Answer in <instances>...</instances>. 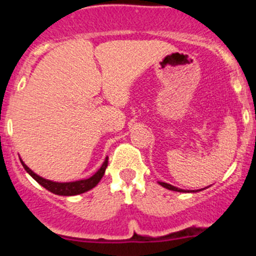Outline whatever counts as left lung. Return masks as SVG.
Returning a JSON list of instances; mask_svg holds the SVG:
<instances>
[{"label":"left lung","mask_w":256,"mask_h":256,"mask_svg":"<svg viewBox=\"0 0 256 256\" xmlns=\"http://www.w3.org/2000/svg\"><path fill=\"white\" fill-rule=\"evenodd\" d=\"M158 184H161L162 187H164V188H167V190H174V192H183V193H190V192H200V190H182V188H178V187H174V186H172V184H170V183H166V182H158ZM207 188V187H206ZM203 190H204V188H203Z\"/></svg>","instance_id":"obj_1"}]
</instances>
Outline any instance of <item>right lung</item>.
<instances>
[{"mask_svg":"<svg viewBox=\"0 0 256 256\" xmlns=\"http://www.w3.org/2000/svg\"><path fill=\"white\" fill-rule=\"evenodd\" d=\"M20 164L22 166L24 167V170L27 171L28 174H30V177L34 178L38 183H40L42 187H44L46 190H48L49 192L54 193V194L58 196H76V194H82V193L88 192L92 188H94L98 183L100 182L102 176L105 174V170L108 167V157L105 158V161L102 162V167L92 174V177L89 178H82V180H70V182H56V180H47L44 177L38 176L37 174L32 171L24 162L20 160Z\"/></svg>","mask_w":256,"mask_h":256,"instance_id":"1","label":"right lung"}]
</instances>
